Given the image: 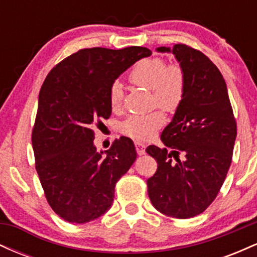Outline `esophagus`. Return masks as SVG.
Instances as JSON below:
<instances>
[{"label":"esophagus","instance_id":"obj_1","mask_svg":"<svg viewBox=\"0 0 257 257\" xmlns=\"http://www.w3.org/2000/svg\"><path fill=\"white\" fill-rule=\"evenodd\" d=\"M135 149H137V153L139 156L145 155V144L140 143V141H135Z\"/></svg>","mask_w":257,"mask_h":257}]
</instances>
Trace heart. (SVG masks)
<instances>
[{"label": "heart", "mask_w": 257, "mask_h": 257, "mask_svg": "<svg viewBox=\"0 0 257 257\" xmlns=\"http://www.w3.org/2000/svg\"><path fill=\"white\" fill-rule=\"evenodd\" d=\"M131 83L152 91L153 104L162 110L172 112L178 108L185 94L186 73L179 64H168L161 57H150L139 60L128 76ZM108 104L113 112L123 105V90L118 82L111 84ZM164 123L161 111L146 114H131L123 120L120 129L125 135L137 140L151 138Z\"/></svg>", "instance_id": "obj_1"}]
</instances>
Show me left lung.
I'll use <instances>...</instances> for the list:
<instances>
[{"instance_id":"1","label":"left lung","mask_w":257,"mask_h":257,"mask_svg":"<svg viewBox=\"0 0 257 257\" xmlns=\"http://www.w3.org/2000/svg\"><path fill=\"white\" fill-rule=\"evenodd\" d=\"M157 51L173 52L186 73V88L173 120L162 132L166 147L146 149L157 162L147 192L162 214L190 219L202 214L220 192L232 162L237 122L225 79L205 54L181 43Z\"/></svg>"}]
</instances>
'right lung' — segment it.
Wrapping results in <instances>:
<instances>
[{
	"label": "right lung",
	"mask_w": 257,
	"mask_h": 257,
	"mask_svg": "<svg viewBox=\"0 0 257 257\" xmlns=\"http://www.w3.org/2000/svg\"><path fill=\"white\" fill-rule=\"evenodd\" d=\"M145 47L79 49L49 71L41 87L32 129L35 167L47 202L61 219L85 223L110 209L117 181L137 159L132 139L98 152L95 126L111 116L108 90Z\"/></svg>",
	"instance_id": "right-lung-1"
}]
</instances>
